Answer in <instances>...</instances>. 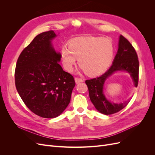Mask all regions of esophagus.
Instances as JSON below:
<instances>
[{"label": "esophagus", "mask_w": 155, "mask_h": 155, "mask_svg": "<svg viewBox=\"0 0 155 155\" xmlns=\"http://www.w3.org/2000/svg\"><path fill=\"white\" fill-rule=\"evenodd\" d=\"M75 81H76V83L78 84V83H79L81 82H83V80L81 79V78H75Z\"/></svg>", "instance_id": "1"}]
</instances>
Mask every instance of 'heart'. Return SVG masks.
<instances>
[{
	"instance_id": "b5f03b06",
	"label": "heart",
	"mask_w": 155,
	"mask_h": 155,
	"mask_svg": "<svg viewBox=\"0 0 155 155\" xmlns=\"http://www.w3.org/2000/svg\"><path fill=\"white\" fill-rule=\"evenodd\" d=\"M68 48L63 47L61 51L64 68L71 72L78 59L79 67L89 76H95L105 70L114 54L112 42L100 37L73 39L68 43Z\"/></svg>"
}]
</instances>
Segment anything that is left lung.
I'll list each match as a JSON object with an SVG mask.
<instances>
[{"label":"left lung","mask_w":155,"mask_h":155,"mask_svg":"<svg viewBox=\"0 0 155 155\" xmlns=\"http://www.w3.org/2000/svg\"><path fill=\"white\" fill-rule=\"evenodd\" d=\"M117 71L129 73L134 87H137L139 74L138 55L132 45L121 35L119 39L118 51L110 68L101 76L85 81L91 101L98 111L105 115L116 113L123 109L130 101L128 100L124 103L116 104L108 100L104 95V87L106 79Z\"/></svg>","instance_id":"left-lung-1"}]
</instances>
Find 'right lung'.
I'll return each mask as SVG.
<instances>
[{"instance_id": "right-lung-1", "label": "right lung", "mask_w": 155, "mask_h": 155, "mask_svg": "<svg viewBox=\"0 0 155 155\" xmlns=\"http://www.w3.org/2000/svg\"><path fill=\"white\" fill-rule=\"evenodd\" d=\"M57 36L52 30L37 35L22 50L15 71L17 91L28 109L37 116L54 118L68 105L76 85L71 74L59 62L51 41Z\"/></svg>"}]
</instances>
